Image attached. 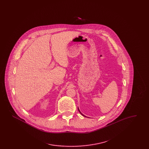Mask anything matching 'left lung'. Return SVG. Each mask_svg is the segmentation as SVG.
<instances>
[{
  "label": "left lung",
  "mask_w": 149,
  "mask_h": 149,
  "mask_svg": "<svg viewBox=\"0 0 149 149\" xmlns=\"http://www.w3.org/2000/svg\"><path fill=\"white\" fill-rule=\"evenodd\" d=\"M78 111H79V112H80V114H81V115H83V116H84V117H86V116H84V114H83L81 113V112H80V110H79V108H78Z\"/></svg>",
  "instance_id": "left-lung-1"
}]
</instances>
